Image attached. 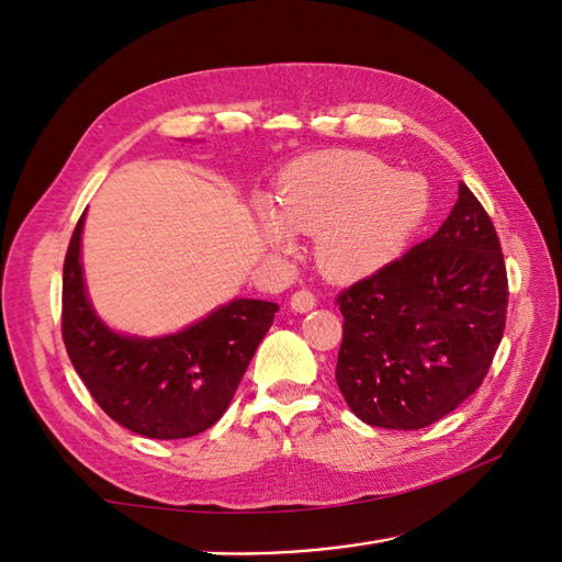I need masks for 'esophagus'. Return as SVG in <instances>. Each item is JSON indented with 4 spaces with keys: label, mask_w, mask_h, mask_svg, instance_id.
I'll return each mask as SVG.
<instances>
[{
    "label": "esophagus",
    "mask_w": 562,
    "mask_h": 562,
    "mask_svg": "<svg viewBox=\"0 0 562 562\" xmlns=\"http://www.w3.org/2000/svg\"><path fill=\"white\" fill-rule=\"evenodd\" d=\"M316 307V295L312 291H307V288H302V291L293 293L291 295V310L293 312H310Z\"/></svg>",
    "instance_id": "1"
}]
</instances>
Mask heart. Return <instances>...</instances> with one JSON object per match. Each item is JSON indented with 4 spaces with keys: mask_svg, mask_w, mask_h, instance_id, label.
Wrapping results in <instances>:
<instances>
[{
    "mask_svg": "<svg viewBox=\"0 0 562 562\" xmlns=\"http://www.w3.org/2000/svg\"><path fill=\"white\" fill-rule=\"evenodd\" d=\"M429 184L419 173L353 149L314 151L277 180L274 209H258L260 239L295 252V234H316V260L333 279H361L389 265L427 217Z\"/></svg>",
    "mask_w": 562,
    "mask_h": 562,
    "instance_id": "obj_1",
    "label": "heart"
}]
</instances>
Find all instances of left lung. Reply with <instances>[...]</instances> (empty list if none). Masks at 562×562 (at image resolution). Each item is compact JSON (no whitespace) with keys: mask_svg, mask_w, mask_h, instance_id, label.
<instances>
[{"mask_svg":"<svg viewBox=\"0 0 562 562\" xmlns=\"http://www.w3.org/2000/svg\"><path fill=\"white\" fill-rule=\"evenodd\" d=\"M335 380L370 427L413 431L450 415L487 375L506 326L499 236L462 182L431 239L337 295Z\"/></svg>","mask_w":562,"mask_h":562,"instance_id":"1","label":"left lung"}]
</instances>
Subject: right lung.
Returning a JSON list of instances; mask_svg holds the SVG:
<instances>
[{
  "instance_id": "1",
  "label": "right lung",
  "mask_w": 562,
  "mask_h": 562,
  "mask_svg": "<svg viewBox=\"0 0 562 562\" xmlns=\"http://www.w3.org/2000/svg\"><path fill=\"white\" fill-rule=\"evenodd\" d=\"M83 215L63 265V342L77 375L116 424L147 438H190L223 417L279 304L232 300L166 337L110 330L87 297L81 271Z\"/></svg>"
}]
</instances>
